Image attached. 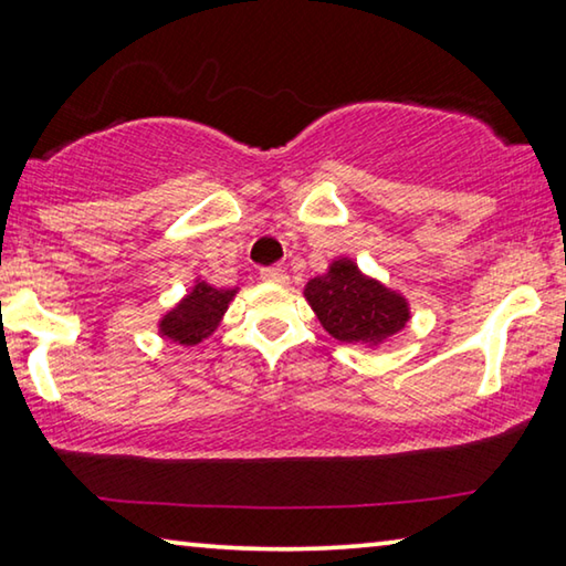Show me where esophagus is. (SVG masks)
<instances>
[{"label":"esophagus","instance_id":"34e87169","mask_svg":"<svg viewBox=\"0 0 566 566\" xmlns=\"http://www.w3.org/2000/svg\"><path fill=\"white\" fill-rule=\"evenodd\" d=\"M262 280L270 284H286L290 282V274H286L282 266H270V270H262Z\"/></svg>","mask_w":566,"mask_h":566}]
</instances>
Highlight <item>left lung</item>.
I'll use <instances>...</instances> for the list:
<instances>
[{
	"label": "left lung",
	"mask_w": 566,
	"mask_h": 566,
	"mask_svg": "<svg viewBox=\"0 0 566 566\" xmlns=\"http://www.w3.org/2000/svg\"><path fill=\"white\" fill-rule=\"evenodd\" d=\"M304 300L334 339L364 349L381 347L411 319L407 296L361 272L352 256H337L327 272L312 276Z\"/></svg>",
	"instance_id": "8db88e82"
}]
</instances>
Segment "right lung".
I'll return each instance as SVG.
<instances>
[{
    "label": "right lung",
    "mask_w": 566,
    "mask_h": 566,
    "mask_svg": "<svg viewBox=\"0 0 566 566\" xmlns=\"http://www.w3.org/2000/svg\"><path fill=\"white\" fill-rule=\"evenodd\" d=\"M237 292L239 286L222 290V286H214L202 276H197L191 290L159 317V337L181 344V347H197L199 342H205L217 332Z\"/></svg>",
    "instance_id": "obj_1"
}]
</instances>
